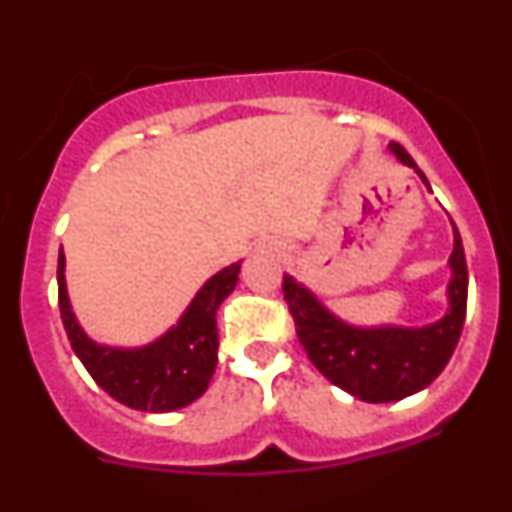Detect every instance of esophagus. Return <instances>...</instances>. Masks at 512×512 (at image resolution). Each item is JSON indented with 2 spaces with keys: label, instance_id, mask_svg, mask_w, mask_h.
<instances>
[{
  "label": "esophagus",
  "instance_id": "esophagus-1",
  "mask_svg": "<svg viewBox=\"0 0 512 512\" xmlns=\"http://www.w3.org/2000/svg\"><path fill=\"white\" fill-rule=\"evenodd\" d=\"M269 251H277V248H269Z\"/></svg>",
  "mask_w": 512,
  "mask_h": 512
}]
</instances>
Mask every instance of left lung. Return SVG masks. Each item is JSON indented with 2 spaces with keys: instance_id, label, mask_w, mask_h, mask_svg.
Masks as SVG:
<instances>
[{
  "instance_id": "left-lung-1",
  "label": "left lung",
  "mask_w": 512,
  "mask_h": 512,
  "mask_svg": "<svg viewBox=\"0 0 512 512\" xmlns=\"http://www.w3.org/2000/svg\"><path fill=\"white\" fill-rule=\"evenodd\" d=\"M397 161L415 171L431 189L423 171L400 143H390ZM454 225V223H451ZM449 310L441 320L420 328L408 325H354L328 310L310 289L284 274V300L295 318L297 338L307 359L325 379L364 402H395L425 390L459 343L467 315V259L454 225V251L449 259Z\"/></svg>"
}]
</instances>
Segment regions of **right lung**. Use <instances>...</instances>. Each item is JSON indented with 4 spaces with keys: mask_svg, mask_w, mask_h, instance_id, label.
Here are the masks:
<instances>
[{
    "mask_svg": "<svg viewBox=\"0 0 512 512\" xmlns=\"http://www.w3.org/2000/svg\"><path fill=\"white\" fill-rule=\"evenodd\" d=\"M241 261L207 279L164 336L138 348L92 341L66 292V256L58 253V307L71 348L94 382L117 402L143 413H171L205 395L217 366V307L238 284Z\"/></svg>",
    "mask_w": 512,
    "mask_h": 512,
    "instance_id": "add662e5",
    "label": "right lung"
}]
</instances>
